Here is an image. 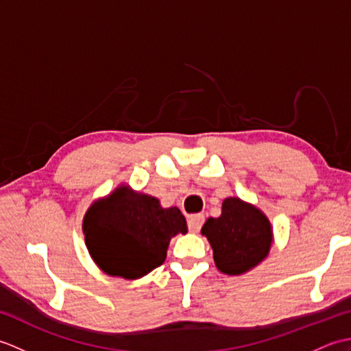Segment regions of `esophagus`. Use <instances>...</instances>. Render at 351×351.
Wrapping results in <instances>:
<instances>
[{
  "label": "esophagus",
  "instance_id": "1",
  "mask_svg": "<svg viewBox=\"0 0 351 351\" xmlns=\"http://www.w3.org/2000/svg\"><path fill=\"white\" fill-rule=\"evenodd\" d=\"M205 221V215L204 214H193L189 219V229L191 232H199L200 228H202Z\"/></svg>",
  "mask_w": 351,
  "mask_h": 351
}]
</instances>
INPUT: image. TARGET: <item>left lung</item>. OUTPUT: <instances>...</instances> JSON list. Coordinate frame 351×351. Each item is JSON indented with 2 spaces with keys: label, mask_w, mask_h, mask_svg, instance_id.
Wrapping results in <instances>:
<instances>
[{
  "label": "left lung",
  "mask_w": 351,
  "mask_h": 351,
  "mask_svg": "<svg viewBox=\"0 0 351 351\" xmlns=\"http://www.w3.org/2000/svg\"><path fill=\"white\" fill-rule=\"evenodd\" d=\"M202 235L211 244L215 265L226 274L249 271L268 255L271 245L270 221L238 197L223 200L221 215L205 221Z\"/></svg>",
  "instance_id": "8db88e82"
}]
</instances>
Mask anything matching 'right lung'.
<instances>
[{
  "instance_id": "obj_1",
  "label": "right lung",
  "mask_w": 351,
  "mask_h": 351,
  "mask_svg": "<svg viewBox=\"0 0 351 351\" xmlns=\"http://www.w3.org/2000/svg\"><path fill=\"white\" fill-rule=\"evenodd\" d=\"M83 230L102 271L137 279L160 267L170 238L189 229L176 206L161 208L158 199L121 187L88 208Z\"/></svg>"
}]
</instances>
